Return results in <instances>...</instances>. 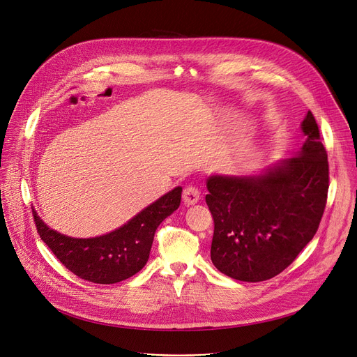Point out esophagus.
I'll use <instances>...</instances> for the list:
<instances>
[{
    "label": "esophagus",
    "instance_id": "obj_1",
    "mask_svg": "<svg viewBox=\"0 0 357 357\" xmlns=\"http://www.w3.org/2000/svg\"><path fill=\"white\" fill-rule=\"evenodd\" d=\"M200 200V190L196 185H188L183 191V202L185 206H195Z\"/></svg>",
    "mask_w": 357,
    "mask_h": 357
}]
</instances>
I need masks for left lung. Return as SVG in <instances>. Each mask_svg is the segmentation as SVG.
<instances>
[{"label":"left lung","instance_id":"obj_1","mask_svg":"<svg viewBox=\"0 0 357 357\" xmlns=\"http://www.w3.org/2000/svg\"><path fill=\"white\" fill-rule=\"evenodd\" d=\"M306 140L290 158L256 174H211L206 203L214 220L210 257L240 282L278 276L316 234L326 206L328 162L310 112Z\"/></svg>","mask_w":357,"mask_h":357}]
</instances>
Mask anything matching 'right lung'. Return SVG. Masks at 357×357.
Masks as SVG:
<instances>
[{
	"mask_svg": "<svg viewBox=\"0 0 357 357\" xmlns=\"http://www.w3.org/2000/svg\"><path fill=\"white\" fill-rule=\"evenodd\" d=\"M178 185L137 213L119 229L89 238L70 237L48 227L33 208L41 240L79 279L113 284L139 273L150 257L154 233L181 202Z\"/></svg>",
	"mask_w": 357,
	"mask_h": 357,
	"instance_id": "right-lung-1",
	"label": "right lung"
}]
</instances>
